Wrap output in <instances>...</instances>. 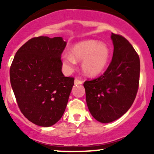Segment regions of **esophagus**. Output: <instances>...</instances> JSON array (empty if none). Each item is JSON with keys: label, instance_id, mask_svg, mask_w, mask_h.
I'll use <instances>...</instances> for the list:
<instances>
[{"label": "esophagus", "instance_id": "esophagus-1", "mask_svg": "<svg viewBox=\"0 0 154 154\" xmlns=\"http://www.w3.org/2000/svg\"><path fill=\"white\" fill-rule=\"evenodd\" d=\"M83 83V82L81 80H79V79H77V78H76L75 80H74V83H75V84H77V85L82 84Z\"/></svg>", "mask_w": 154, "mask_h": 154}]
</instances>
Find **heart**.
Listing matches in <instances>:
<instances>
[{"instance_id": "obj_1", "label": "heart", "mask_w": 154, "mask_h": 154, "mask_svg": "<svg viewBox=\"0 0 154 154\" xmlns=\"http://www.w3.org/2000/svg\"><path fill=\"white\" fill-rule=\"evenodd\" d=\"M109 57V48L105 43L86 40L74 45L71 54H65L62 58L63 66L69 71L75 68L76 60H83L81 68L83 72L90 77H95L104 71Z\"/></svg>"}]
</instances>
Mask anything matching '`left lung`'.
Returning <instances> with one entry per match:
<instances>
[{
    "instance_id": "left-lung-1",
    "label": "left lung",
    "mask_w": 154,
    "mask_h": 154,
    "mask_svg": "<svg viewBox=\"0 0 154 154\" xmlns=\"http://www.w3.org/2000/svg\"><path fill=\"white\" fill-rule=\"evenodd\" d=\"M112 59L102 75L83 83L87 106L91 116L101 123H109L125 114L139 89L140 60L124 36L112 33Z\"/></svg>"
}]
</instances>
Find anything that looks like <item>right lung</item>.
<instances>
[{
  "instance_id": "obj_1",
  "label": "right lung",
  "mask_w": 154,
  "mask_h": 154,
  "mask_svg": "<svg viewBox=\"0 0 154 154\" xmlns=\"http://www.w3.org/2000/svg\"><path fill=\"white\" fill-rule=\"evenodd\" d=\"M62 37L32 38L15 54L10 70L17 103L29 122L50 127L62 118L74 78L62 72Z\"/></svg>"
}]
</instances>
